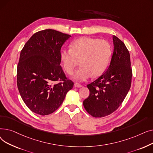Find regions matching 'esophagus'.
<instances>
[{
	"instance_id": "obj_1",
	"label": "esophagus",
	"mask_w": 153,
	"mask_h": 153,
	"mask_svg": "<svg viewBox=\"0 0 153 153\" xmlns=\"http://www.w3.org/2000/svg\"><path fill=\"white\" fill-rule=\"evenodd\" d=\"M74 86H75L76 87H82V85L79 84L78 82H75V83H74Z\"/></svg>"
}]
</instances>
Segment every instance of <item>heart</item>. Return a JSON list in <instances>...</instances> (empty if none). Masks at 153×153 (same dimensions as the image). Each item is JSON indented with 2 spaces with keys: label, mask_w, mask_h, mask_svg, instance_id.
I'll list each match as a JSON object with an SVG mask.
<instances>
[{
  "label": "heart",
  "mask_w": 153,
  "mask_h": 153,
  "mask_svg": "<svg viewBox=\"0 0 153 153\" xmlns=\"http://www.w3.org/2000/svg\"><path fill=\"white\" fill-rule=\"evenodd\" d=\"M112 57V48L105 39L82 37L72 42L70 49H64L61 53L63 68L69 75L74 73L79 64L81 68L73 78L84 81L91 77L102 75L108 68Z\"/></svg>",
  "instance_id": "obj_1"
}]
</instances>
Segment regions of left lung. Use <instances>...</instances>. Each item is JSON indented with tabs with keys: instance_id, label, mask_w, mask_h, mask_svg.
I'll return each mask as SVG.
<instances>
[{
	"instance_id": "left-lung-1",
	"label": "left lung",
	"mask_w": 153,
	"mask_h": 153,
	"mask_svg": "<svg viewBox=\"0 0 153 153\" xmlns=\"http://www.w3.org/2000/svg\"><path fill=\"white\" fill-rule=\"evenodd\" d=\"M113 40L114 50L108 69L87 85L90 94L83 105L95 118L107 116L118 109L131 87L133 74L129 51L117 36L114 35Z\"/></svg>"
}]
</instances>
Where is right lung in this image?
<instances>
[{
    "label": "right lung",
    "mask_w": 153,
    "mask_h": 153,
    "mask_svg": "<svg viewBox=\"0 0 153 153\" xmlns=\"http://www.w3.org/2000/svg\"><path fill=\"white\" fill-rule=\"evenodd\" d=\"M71 35L52 29L36 32L20 52L17 87L28 108L40 115H50L63 102L74 82L60 66L61 48Z\"/></svg>",
    "instance_id": "right-lung-1"
}]
</instances>
